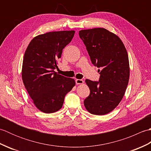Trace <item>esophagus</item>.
<instances>
[{"label":"esophagus","instance_id":"obj_1","mask_svg":"<svg viewBox=\"0 0 151 151\" xmlns=\"http://www.w3.org/2000/svg\"><path fill=\"white\" fill-rule=\"evenodd\" d=\"M75 82H76V84L77 85L84 84V81H83V80H82V79H76Z\"/></svg>","mask_w":151,"mask_h":151}]
</instances>
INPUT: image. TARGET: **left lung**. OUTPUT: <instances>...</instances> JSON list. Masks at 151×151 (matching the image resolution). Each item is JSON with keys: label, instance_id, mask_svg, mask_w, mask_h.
I'll use <instances>...</instances> for the list:
<instances>
[{"label": "left lung", "instance_id": "1", "mask_svg": "<svg viewBox=\"0 0 151 151\" xmlns=\"http://www.w3.org/2000/svg\"><path fill=\"white\" fill-rule=\"evenodd\" d=\"M92 63L102 69L99 82L86 79L90 93L84 101L89 113L103 115L116 108L129 81V56L123 41L103 28L79 31Z\"/></svg>", "mask_w": 151, "mask_h": 151}]
</instances>
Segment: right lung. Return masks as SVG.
Returning <instances> with one entry per match:
<instances>
[{
	"instance_id": "obj_1",
	"label": "right lung",
	"mask_w": 151,
	"mask_h": 151,
	"mask_svg": "<svg viewBox=\"0 0 151 151\" xmlns=\"http://www.w3.org/2000/svg\"><path fill=\"white\" fill-rule=\"evenodd\" d=\"M75 31L50 32L34 37L22 61V79L34 105L45 114L62 108L65 95L75 86L73 78L54 70L58 68L63 49L71 41Z\"/></svg>"
}]
</instances>
